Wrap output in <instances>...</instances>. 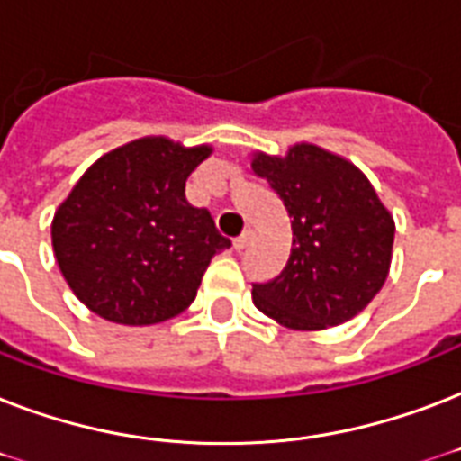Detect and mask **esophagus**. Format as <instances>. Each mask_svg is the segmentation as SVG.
Returning <instances> with one entry per match:
<instances>
[{"label":"esophagus","instance_id":"34e87169","mask_svg":"<svg viewBox=\"0 0 461 461\" xmlns=\"http://www.w3.org/2000/svg\"><path fill=\"white\" fill-rule=\"evenodd\" d=\"M249 241H251V231L244 230L237 239H234V251H244L246 246H249Z\"/></svg>","mask_w":461,"mask_h":461}]
</instances>
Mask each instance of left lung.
<instances>
[{"label": "left lung", "mask_w": 461, "mask_h": 461, "mask_svg": "<svg viewBox=\"0 0 461 461\" xmlns=\"http://www.w3.org/2000/svg\"><path fill=\"white\" fill-rule=\"evenodd\" d=\"M292 222V253L277 277L253 285L258 311L292 330H322L361 313L385 285L394 220L366 174L311 143L285 158L256 153Z\"/></svg>", "instance_id": "obj_1"}]
</instances>
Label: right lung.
Returning <instances> with one entry per match:
<instances>
[{
	"instance_id": "right-lung-1",
	"label": "right lung",
	"mask_w": 461,
	"mask_h": 461,
	"mask_svg": "<svg viewBox=\"0 0 461 461\" xmlns=\"http://www.w3.org/2000/svg\"><path fill=\"white\" fill-rule=\"evenodd\" d=\"M212 153L148 136L103 155L54 212V258L93 313L153 325L191 306L203 273L231 241L184 195Z\"/></svg>"
}]
</instances>
